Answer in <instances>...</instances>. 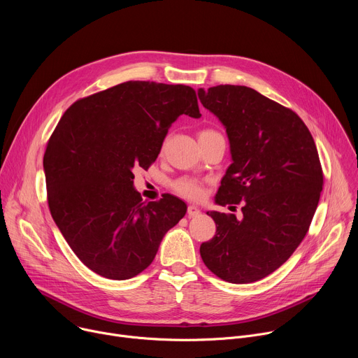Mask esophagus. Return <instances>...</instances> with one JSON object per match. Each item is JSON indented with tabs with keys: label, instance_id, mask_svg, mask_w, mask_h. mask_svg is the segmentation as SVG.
<instances>
[{
	"label": "esophagus",
	"instance_id": "obj_1",
	"mask_svg": "<svg viewBox=\"0 0 358 358\" xmlns=\"http://www.w3.org/2000/svg\"><path fill=\"white\" fill-rule=\"evenodd\" d=\"M187 214L189 218H194L196 215L201 214V210L196 207V206H188V210H187Z\"/></svg>",
	"mask_w": 358,
	"mask_h": 358
}]
</instances>
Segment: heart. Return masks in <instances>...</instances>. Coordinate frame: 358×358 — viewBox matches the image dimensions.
<instances>
[{
  "instance_id": "obj_1",
  "label": "heart",
  "mask_w": 358,
  "mask_h": 358,
  "mask_svg": "<svg viewBox=\"0 0 358 358\" xmlns=\"http://www.w3.org/2000/svg\"><path fill=\"white\" fill-rule=\"evenodd\" d=\"M210 133H217L214 130H203L199 133L201 134H210ZM173 188L176 189L177 194H180L184 198L188 199H198L202 195V184L198 180L189 178V177H182L180 180H177L173 184Z\"/></svg>"
}]
</instances>
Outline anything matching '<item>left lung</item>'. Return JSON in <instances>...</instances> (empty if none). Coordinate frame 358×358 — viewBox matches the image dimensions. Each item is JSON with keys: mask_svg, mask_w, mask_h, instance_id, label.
<instances>
[{"mask_svg": "<svg viewBox=\"0 0 358 358\" xmlns=\"http://www.w3.org/2000/svg\"><path fill=\"white\" fill-rule=\"evenodd\" d=\"M198 97L229 140L232 164L215 203H242V220L207 213L217 232L201 245V258L225 282H257L282 266L308 234L323 189L317 148L294 112L255 89L199 87Z\"/></svg>", "mask_w": 358, "mask_h": 358, "instance_id": "left-lung-1", "label": "left lung"}]
</instances>
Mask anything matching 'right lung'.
Masks as SVG:
<instances>
[{"label": "right lung", "mask_w": 358, "mask_h": 358, "mask_svg": "<svg viewBox=\"0 0 358 358\" xmlns=\"http://www.w3.org/2000/svg\"><path fill=\"white\" fill-rule=\"evenodd\" d=\"M199 119L192 87L130 80L65 112L43 156L48 203L76 257L94 273L126 280L155 259L187 213L170 194L143 202L133 170L157 159L171 124Z\"/></svg>", "instance_id": "obj_1"}]
</instances>
